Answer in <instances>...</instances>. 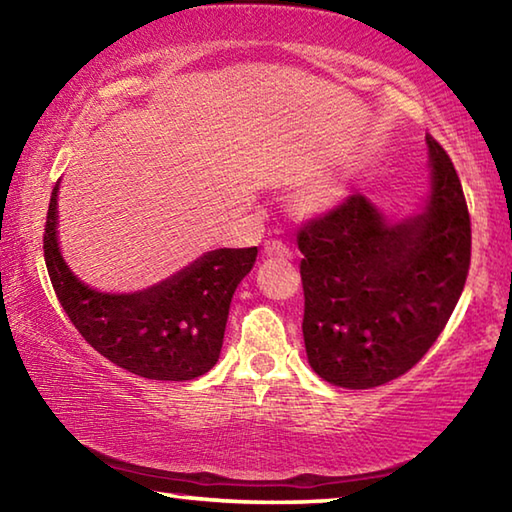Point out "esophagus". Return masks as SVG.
Returning <instances> with one entry per match:
<instances>
[{
    "mask_svg": "<svg viewBox=\"0 0 512 512\" xmlns=\"http://www.w3.org/2000/svg\"><path fill=\"white\" fill-rule=\"evenodd\" d=\"M264 255L268 259H277V262H287V259L293 257L289 246L282 244V241H277V239L266 241V244H264Z\"/></svg>",
    "mask_w": 512,
    "mask_h": 512,
    "instance_id": "obj_1",
    "label": "esophagus"
}]
</instances>
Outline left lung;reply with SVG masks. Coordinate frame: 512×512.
Segmentation results:
<instances>
[{"label":"left lung","instance_id":"obj_1","mask_svg":"<svg viewBox=\"0 0 512 512\" xmlns=\"http://www.w3.org/2000/svg\"><path fill=\"white\" fill-rule=\"evenodd\" d=\"M429 192L388 219L361 192L298 235L309 366L332 386L375 388L438 339L470 268V214L449 155L427 135Z\"/></svg>","mask_w":512,"mask_h":512}]
</instances>
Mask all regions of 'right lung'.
<instances>
[{
  "mask_svg": "<svg viewBox=\"0 0 512 512\" xmlns=\"http://www.w3.org/2000/svg\"><path fill=\"white\" fill-rule=\"evenodd\" d=\"M58 187L45 225V262L65 314L101 357L133 375L187 381L221 357L232 296L257 248H216L140 291H97L67 266L58 241Z\"/></svg>",
  "mask_w": 512,
  "mask_h": 512,
  "instance_id": "obj_1",
  "label": "right lung"
}]
</instances>
